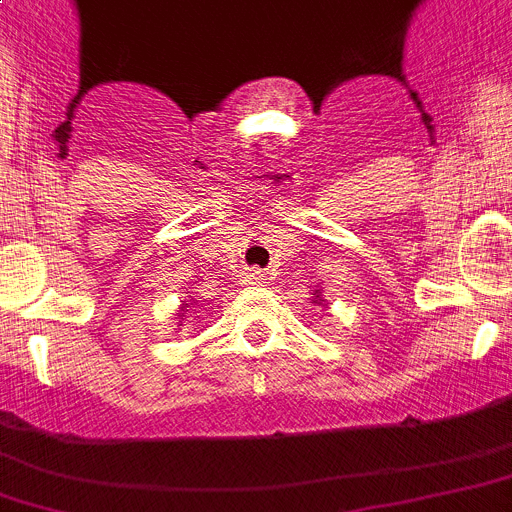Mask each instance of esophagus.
<instances>
[{"instance_id": "esophagus-1", "label": "esophagus", "mask_w": 512, "mask_h": 512, "mask_svg": "<svg viewBox=\"0 0 512 512\" xmlns=\"http://www.w3.org/2000/svg\"><path fill=\"white\" fill-rule=\"evenodd\" d=\"M262 280H265V270H250V273H247V283H262Z\"/></svg>"}]
</instances>
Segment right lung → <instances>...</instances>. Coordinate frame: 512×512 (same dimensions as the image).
Segmentation results:
<instances>
[{
    "label": "right lung",
    "mask_w": 512,
    "mask_h": 512,
    "mask_svg": "<svg viewBox=\"0 0 512 512\" xmlns=\"http://www.w3.org/2000/svg\"><path fill=\"white\" fill-rule=\"evenodd\" d=\"M183 308H188V303H186V306H183Z\"/></svg>",
    "instance_id": "add662e5"
}]
</instances>
